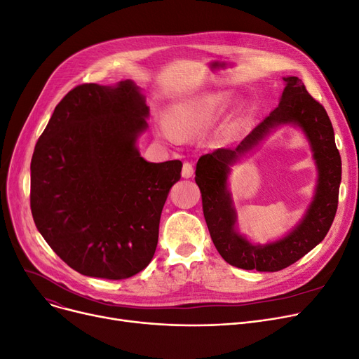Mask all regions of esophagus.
I'll list each match as a JSON object with an SVG mask.
<instances>
[{
    "mask_svg": "<svg viewBox=\"0 0 359 359\" xmlns=\"http://www.w3.org/2000/svg\"><path fill=\"white\" fill-rule=\"evenodd\" d=\"M181 174H182V177H184V178H190V177H193V174H194V166H193V163H191V162H184Z\"/></svg>",
    "mask_w": 359,
    "mask_h": 359,
    "instance_id": "esophagus-1",
    "label": "esophagus"
}]
</instances>
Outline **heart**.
Returning a JSON list of instances; mask_svg holds the SVG:
<instances>
[{
    "label": "heart",
    "mask_w": 359,
    "mask_h": 359,
    "mask_svg": "<svg viewBox=\"0 0 359 359\" xmlns=\"http://www.w3.org/2000/svg\"><path fill=\"white\" fill-rule=\"evenodd\" d=\"M226 92H210L174 105L170 109V126L180 134L191 133L212 123L228 102ZM175 137L177 133L170 131Z\"/></svg>",
    "instance_id": "obj_1"
}]
</instances>
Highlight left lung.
<instances>
[{
	"label": "left lung",
	"instance_id": "left-lung-1",
	"mask_svg": "<svg viewBox=\"0 0 359 359\" xmlns=\"http://www.w3.org/2000/svg\"><path fill=\"white\" fill-rule=\"evenodd\" d=\"M279 105L255 127L235 149H216L203 155L196 166V182L201 193L203 213L212 241L231 266L279 271L310 252L327 235L337 210L342 161L334 143L330 118L298 77H283ZM283 123L298 125L307 135L319 169L316 196L299 224L282 241L266 246H252L234 231L236 215L227 190L229 166L257 145L273 128Z\"/></svg>",
	"mask_w": 359,
	"mask_h": 359
}]
</instances>
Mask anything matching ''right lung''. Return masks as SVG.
<instances>
[{"label": "right lung", "instance_id": "1", "mask_svg": "<svg viewBox=\"0 0 359 359\" xmlns=\"http://www.w3.org/2000/svg\"><path fill=\"white\" fill-rule=\"evenodd\" d=\"M149 108L131 80L86 83L50 116L30 163V209L58 257L84 276L119 280L155 255L181 161L151 163L135 147Z\"/></svg>", "mask_w": 359, "mask_h": 359}]
</instances>
